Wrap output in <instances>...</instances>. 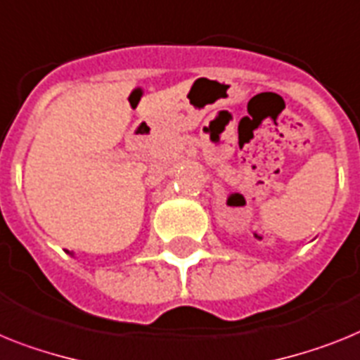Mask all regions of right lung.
<instances>
[{
  "label": "right lung",
  "mask_w": 360,
  "mask_h": 360,
  "mask_svg": "<svg viewBox=\"0 0 360 360\" xmlns=\"http://www.w3.org/2000/svg\"><path fill=\"white\" fill-rule=\"evenodd\" d=\"M68 255H71V256H75V252H69V250H68Z\"/></svg>",
  "instance_id": "right-lung-1"
}]
</instances>
